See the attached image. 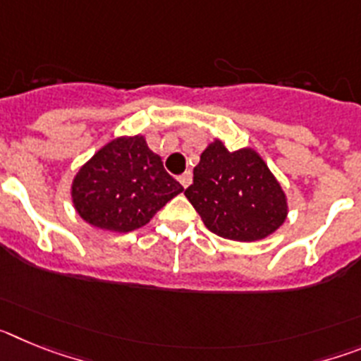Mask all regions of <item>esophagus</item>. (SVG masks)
Returning a JSON list of instances; mask_svg holds the SVG:
<instances>
[{
  "mask_svg": "<svg viewBox=\"0 0 361 361\" xmlns=\"http://www.w3.org/2000/svg\"><path fill=\"white\" fill-rule=\"evenodd\" d=\"M191 180H193V175H191V171L190 170H186L184 171L183 175H178V183L183 184L184 188H188L191 184Z\"/></svg>",
  "mask_w": 361,
  "mask_h": 361,
  "instance_id": "obj_1",
  "label": "esophagus"
}]
</instances>
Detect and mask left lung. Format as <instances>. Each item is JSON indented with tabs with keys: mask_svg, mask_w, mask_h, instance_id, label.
Instances as JSON below:
<instances>
[{
	"mask_svg": "<svg viewBox=\"0 0 361 361\" xmlns=\"http://www.w3.org/2000/svg\"><path fill=\"white\" fill-rule=\"evenodd\" d=\"M184 195L206 228L229 240H260L288 215L282 188L260 155L251 148L229 152L220 141L202 152Z\"/></svg>",
	"mask_w": 361,
	"mask_h": 361,
	"instance_id": "obj_1",
	"label": "left lung"
}]
</instances>
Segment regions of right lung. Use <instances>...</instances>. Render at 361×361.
<instances>
[{
  "label": "right lung",
  "mask_w": 361,
  "mask_h": 361,
  "mask_svg": "<svg viewBox=\"0 0 361 361\" xmlns=\"http://www.w3.org/2000/svg\"><path fill=\"white\" fill-rule=\"evenodd\" d=\"M184 188L164 170L145 137H119L99 149L73 178V206L88 224L128 233L148 224Z\"/></svg>",
  "instance_id": "add662e5"
}]
</instances>
